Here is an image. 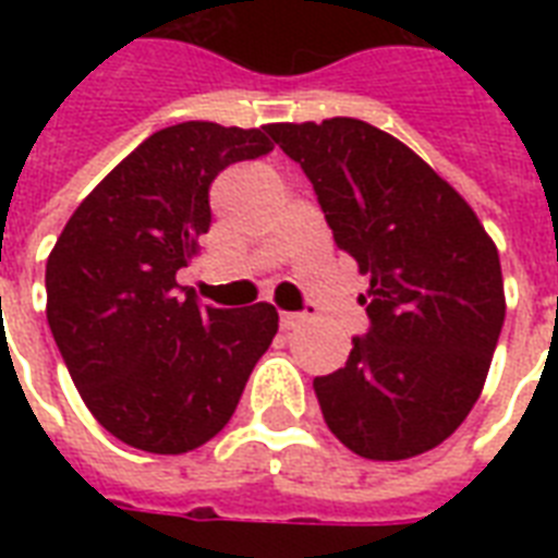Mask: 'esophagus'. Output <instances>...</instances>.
Masks as SVG:
<instances>
[{"label": "esophagus", "instance_id": "esophagus-1", "mask_svg": "<svg viewBox=\"0 0 558 558\" xmlns=\"http://www.w3.org/2000/svg\"><path fill=\"white\" fill-rule=\"evenodd\" d=\"M306 322V313H280V330H295L298 324Z\"/></svg>", "mask_w": 558, "mask_h": 558}]
</instances>
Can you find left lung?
I'll list each match as a JSON object with an SVG mask.
<instances>
[{
	"instance_id": "obj_1",
	"label": "left lung",
	"mask_w": 558,
	"mask_h": 558,
	"mask_svg": "<svg viewBox=\"0 0 558 558\" xmlns=\"http://www.w3.org/2000/svg\"><path fill=\"white\" fill-rule=\"evenodd\" d=\"M313 182L332 240L371 275L365 336L315 376L324 423L367 460L440 446L481 397L504 327L498 248L449 182L356 118L269 124Z\"/></svg>"
}]
</instances>
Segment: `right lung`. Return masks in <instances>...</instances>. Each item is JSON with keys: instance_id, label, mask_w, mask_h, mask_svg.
Instances as JSON below:
<instances>
[{"instance_id": "obj_1", "label": "right lung", "mask_w": 558, "mask_h": 558, "mask_svg": "<svg viewBox=\"0 0 558 558\" xmlns=\"http://www.w3.org/2000/svg\"><path fill=\"white\" fill-rule=\"evenodd\" d=\"M266 153V126L159 130L77 205L48 254L57 350L95 420L133 449L185 454L222 432L278 332L271 304L202 306L177 283L208 234L210 182Z\"/></svg>"}]
</instances>
